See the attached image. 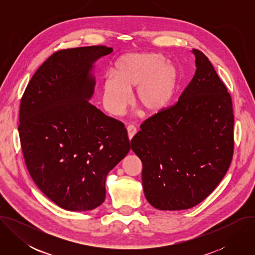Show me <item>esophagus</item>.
Wrapping results in <instances>:
<instances>
[{
  "instance_id": "obj_1",
  "label": "esophagus",
  "mask_w": 255,
  "mask_h": 255,
  "mask_svg": "<svg viewBox=\"0 0 255 255\" xmlns=\"http://www.w3.org/2000/svg\"><path fill=\"white\" fill-rule=\"evenodd\" d=\"M136 132H137V129H136V127L134 125H129L127 127V134H128L129 140H131L135 136Z\"/></svg>"
}]
</instances>
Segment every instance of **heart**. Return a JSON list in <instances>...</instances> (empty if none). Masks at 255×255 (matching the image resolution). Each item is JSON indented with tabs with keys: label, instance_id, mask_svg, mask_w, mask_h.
<instances>
[{
	"label": "heart",
	"instance_id": "b5f03b06",
	"mask_svg": "<svg viewBox=\"0 0 255 255\" xmlns=\"http://www.w3.org/2000/svg\"><path fill=\"white\" fill-rule=\"evenodd\" d=\"M176 84L175 68L156 53L127 54L116 62L114 75L105 77L102 100L109 113L119 116L130 102V91L136 88L134 103L147 115L166 106Z\"/></svg>",
	"mask_w": 255,
	"mask_h": 255
}]
</instances>
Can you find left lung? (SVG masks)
I'll list each match as a JSON object with an SVG mask.
<instances>
[{
    "label": "left lung",
    "instance_id": "obj_1",
    "mask_svg": "<svg viewBox=\"0 0 255 255\" xmlns=\"http://www.w3.org/2000/svg\"><path fill=\"white\" fill-rule=\"evenodd\" d=\"M196 72L178 101L145 120L131 149L142 161L148 203L162 211L204 201L226 174L234 152V114L227 88L200 50Z\"/></svg>",
    "mask_w": 255,
    "mask_h": 255
}]
</instances>
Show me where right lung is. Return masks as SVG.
Returning a JSON list of instances; mask_svg holds the SVG:
<instances>
[{
  "instance_id": "right-lung-1",
  "label": "right lung",
  "mask_w": 255,
  "mask_h": 255,
  "mask_svg": "<svg viewBox=\"0 0 255 255\" xmlns=\"http://www.w3.org/2000/svg\"><path fill=\"white\" fill-rule=\"evenodd\" d=\"M112 51L96 45L54 52L21 99L18 130L27 169L39 190L68 211L99 207L109 171L130 150L124 124L88 101L94 62Z\"/></svg>"
}]
</instances>
